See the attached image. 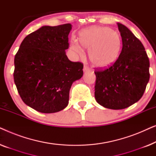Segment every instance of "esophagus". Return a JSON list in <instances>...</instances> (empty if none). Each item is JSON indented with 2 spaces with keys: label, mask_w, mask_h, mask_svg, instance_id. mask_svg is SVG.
<instances>
[{
  "label": "esophagus",
  "mask_w": 156,
  "mask_h": 156,
  "mask_svg": "<svg viewBox=\"0 0 156 156\" xmlns=\"http://www.w3.org/2000/svg\"><path fill=\"white\" fill-rule=\"evenodd\" d=\"M89 70V68L87 67V66L84 65V69H83V71H84V72H88Z\"/></svg>",
  "instance_id": "esophagus-1"
}]
</instances>
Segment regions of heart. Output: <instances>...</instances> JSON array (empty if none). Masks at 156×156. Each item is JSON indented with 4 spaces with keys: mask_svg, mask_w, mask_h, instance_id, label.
I'll return each mask as SVG.
<instances>
[{
    "mask_svg": "<svg viewBox=\"0 0 156 156\" xmlns=\"http://www.w3.org/2000/svg\"><path fill=\"white\" fill-rule=\"evenodd\" d=\"M79 41L83 48L89 50V62L98 69H106L114 65L120 55L122 47L120 34L108 27L83 30L80 33ZM80 45L78 42H72L71 49L81 56L83 49Z\"/></svg>",
    "mask_w": 156,
    "mask_h": 156,
    "instance_id": "b5f03b06",
    "label": "heart"
}]
</instances>
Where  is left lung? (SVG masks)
<instances>
[{
    "instance_id": "obj_1",
    "label": "left lung",
    "mask_w": 156,
    "mask_h": 156,
    "mask_svg": "<svg viewBox=\"0 0 156 156\" xmlns=\"http://www.w3.org/2000/svg\"><path fill=\"white\" fill-rule=\"evenodd\" d=\"M117 25L122 37L121 54L108 69L94 72L96 101L114 110L123 109L139 101L150 78V62L141 42L125 25Z\"/></svg>"
}]
</instances>
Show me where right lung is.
I'll return each mask as SVG.
<instances>
[{"mask_svg":"<svg viewBox=\"0 0 156 156\" xmlns=\"http://www.w3.org/2000/svg\"><path fill=\"white\" fill-rule=\"evenodd\" d=\"M69 23L44 25L25 37L14 59V82L23 102L37 112H58L69 104L72 83L83 65L68 59Z\"/></svg>","mask_w":156,"mask_h":156,"instance_id":"obj_1","label":"right lung"}]
</instances>
